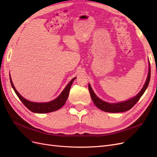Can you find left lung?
Here are the masks:
<instances>
[{
    "mask_svg": "<svg viewBox=\"0 0 157 157\" xmlns=\"http://www.w3.org/2000/svg\"><path fill=\"white\" fill-rule=\"evenodd\" d=\"M149 72L147 74V78L144 86L142 87L140 92L136 95V96L125 101L120 102V103H107V102L103 101V100L100 99L97 95L95 94L90 85L88 84V90H89L90 96L94 105L98 108H99L100 110L106 112L118 113V112H126L130 110V109L137 103L138 101L140 99V98H141L143 94L144 93L146 88L148 86L149 81H150V77H151V69H150V63H149Z\"/></svg>",
    "mask_w": 157,
    "mask_h": 157,
    "instance_id": "obj_1",
    "label": "left lung"
}]
</instances>
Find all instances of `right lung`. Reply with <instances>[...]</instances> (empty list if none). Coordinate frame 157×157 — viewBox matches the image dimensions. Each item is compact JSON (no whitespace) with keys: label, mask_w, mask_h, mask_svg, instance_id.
<instances>
[{"label":"right lung","mask_w":157,"mask_h":157,"mask_svg":"<svg viewBox=\"0 0 157 157\" xmlns=\"http://www.w3.org/2000/svg\"><path fill=\"white\" fill-rule=\"evenodd\" d=\"M76 78V77L74 78L70 82L68 83V85L64 88V90L62 91V92L61 93V94L59 95V96L54 100L50 102H47V103H34V102H31L25 99L17 92L15 87L14 86V85H13L11 76H10L11 85L13 88V90H14L15 92L17 95V96L20 99V100L22 101V103L27 108H28L30 111L34 113H49V112L56 111L59 110V108H62L65 105L68 97H69V91L71 89V85L73 83V81Z\"/></svg>","instance_id":"right-lung-1"}]
</instances>
